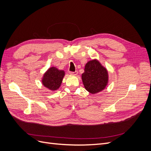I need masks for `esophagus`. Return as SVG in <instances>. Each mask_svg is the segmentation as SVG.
<instances>
[{"label":"esophagus","mask_w":151,"mask_h":151,"mask_svg":"<svg viewBox=\"0 0 151 151\" xmlns=\"http://www.w3.org/2000/svg\"><path fill=\"white\" fill-rule=\"evenodd\" d=\"M77 73H78V72H77V71H75V72H70V74H72V75H74V76L77 75Z\"/></svg>","instance_id":"esophagus-1"}]
</instances>
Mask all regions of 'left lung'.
I'll return each instance as SVG.
<instances>
[{"mask_svg":"<svg viewBox=\"0 0 151 151\" xmlns=\"http://www.w3.org/2000/svg\"><path fill=\"white\" fill-rule=\"evenodd\" d=\"M82 80L86 89L91 94H96L103 90L108 81V72L101 63L96 60L86 64Z\"/></svg>","mask_w":151,"mask_h":151,"instance_id":"obj_1","label":"left lung"}]
</instances>
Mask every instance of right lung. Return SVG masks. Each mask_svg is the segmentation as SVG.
I'll use <instances>...</instances> for the list:
<instances>
[{"mask_svg": "<svg viewBox=\"0 0 151 151\" xmlns=\"http://www.w3.org/2000/svg\"><path fill=\"white\" fill-rule=\"evenodd\" d=\"M64 75L63 70H58L54 67H51L44 74L42 83L50 90L55 91L60 88Z\"/></svg>", "mask_w": 151, "mask_h": 151, "instance_id": "add662e5", "label": "right lung"}]
</instances>
